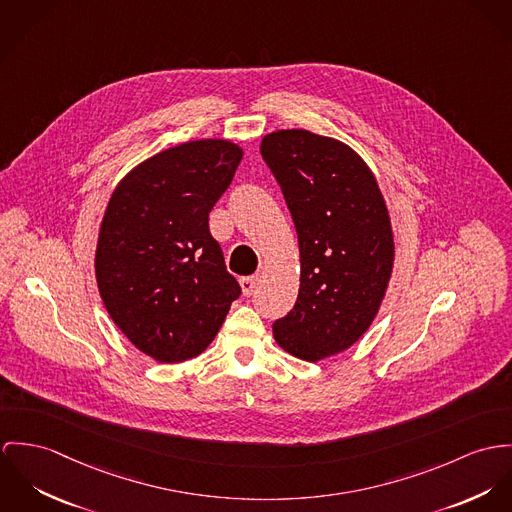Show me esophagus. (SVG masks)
Returning <instances> with one entry per match:
<instances>
[{"mask_svg": "<svg viewBox=\"0 0 512 512\" xmlns=\"http://www.w3.org/2000/svg\"><path fill=\"white\" fill-rule=\"evenodd\" d=\"M257 283H259V279H257V277H243V279H239L241 290H243V294H245V296H251V294H253V290H255Z\"/></svg>", "mask_w": 512, "mask_h": 512, "instance_id": "obj_1", "label": "esophagus"}]
</instances>
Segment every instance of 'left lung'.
Returning a JSON list of instances; mask_svg holds the SVG:
<instances>
[{
	"label": "left lung",
	"instance_id": "1",
	"mask_svg": "<svg viewBox=\"0 0 512 512\" xmlns=\"http://www.w3.org/2000/svg\"><path fill=\"white\" fill-rule=\"evenodd\" d=\"M261 155L283 190L300 245L294 308L273 324L290 355L320 361L359 340L391 279L395 241L379 184L345 143L281 129Z\"/></svg>",
	"mask_w": 512,
	"mask_h": 512
}]
</instances>
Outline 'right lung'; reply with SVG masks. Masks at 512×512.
Listing matches in <instances>:
<instances>
[{
    "label": "right lung",
    "instance_id": "1",
    "mask_svg": "<svg viewBox=\"0 0 512 512\" xmlns=\"http://www.w3.org/2000/svg\"><path fill=\"white\" fill-rule=\"evenodd\" d=\"M241 157L224 139L182 143L137 165L106 208L100 296L127 340L161 363L200 355L241 294L208 224Z\"/></svg>",
    "mask_w": 512,
    "mask_h": 512
}]
</instances>
